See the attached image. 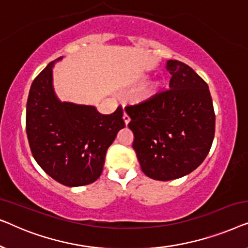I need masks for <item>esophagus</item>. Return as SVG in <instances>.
Here are the masks:
<instances>
[{
  "label": "esophagus",
  "mask_w": 248,
  "mask_h": 248,
  "mask_svg": "<svg viewBox=\"0 0 248 248\" xmlns=\"http://www.w3.org/2000/svg\"><path fill=\"white\" fill-rule=\"evenodd\" d=\"M123 120H124V123H125V125H126L127 126V124L130 123V116H128V115L126 114V113H124V115H123Z\"/></svg>",
  "instance_id": "esophagus-1"
}]
</instances>
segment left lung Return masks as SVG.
<instances>
[{
    "label": "left lung",
    "mask_w": 248,
    "mask_h": 248,
    "mask_svg": "<svg viewBox=\"0 0 248 248\" xmlns=\"http://www.w3.org/2000/svg\"><path fill=\"white\" fill-rule=\"evenodd\" d=\"M169 89L126 107L133 149L142 171L171 181L204 161L215 138L216 115L209 87L194 70L169 60Z\"/></svg>",
    "instance_id": "obj_1"
}]
</instances>
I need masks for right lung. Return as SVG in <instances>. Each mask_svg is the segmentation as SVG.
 <instances>
[{"label":"right lung","instance_id":"obj_1","mask_svg":"<svg viewBox=\"0 0 248 248\" xmlns=\"http://www.w3.org/2000/svg\"><path fill=\"white\" fill-rule=\"evenodd\" d=\"M62 60V57L56 61ZM50 62L33 80L27 101L26 131L31 154L44 171L77 187L97 181L107 149L125 127L121 106L103 115L94 106L59 100Z\"/></svg>","mask_w":248,"mask_h":248}]
</instances>
